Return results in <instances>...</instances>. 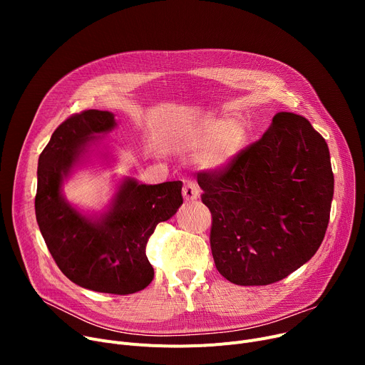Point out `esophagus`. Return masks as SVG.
Masks as SVG:
<instances>
[{
  "label": "esophagus",
  "mask_w": 365,
  "mask_h": 365,
  "mask_svg": "<svg viewBox=\"0 0 365 365\" xmlns=\"http://www.w3.org/2000/svg\"><path fill=\"white\" fill-rule=\"evenodd\" d=\"M200 197V187L194 182H186L183 186V198L186 201H195Z\"/></svg>",
  "instance_id": "34e87169"
}]
</instances>
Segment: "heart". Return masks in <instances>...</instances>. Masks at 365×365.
I'll return each instance as SVG.
<instances>
[{"label":"heart","instance_id":"b5f03b06","mask_svg":"<svg viewBox=\"0 0 365 365\" xmlns=\"http://www.w3.org/2000/svg\"><path fill=\"white\" fill-rule=\"evenodd\" d=\"M175 146L185 152H198V163L208 170H225L244 150L247 133L235 120L204 117L185 125L176 136Z\"/></svg>","mask_w":365,"mask_h":365}]
</instances>
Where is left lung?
<instances>
[{"instance_id":"8db88e82","label":"left lung","mask_w":365,"mask_h":365,"mask_svg":"<svg viewBox=\"0 0 365 365\" xmlns=\"http://www.w3.org/2000/svg\"><path fill=\"white\" fill-rule=\"evenodd\" d=\"M213 217L217 271L238 285L277 282L319 248L334 192L330 152L311 123L277 113L260 140L225 170L198 173Z\"/></svg>"}]
</instances>
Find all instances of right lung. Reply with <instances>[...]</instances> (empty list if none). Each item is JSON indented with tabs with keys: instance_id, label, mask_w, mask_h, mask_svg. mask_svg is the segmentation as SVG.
Here are the masks:
<instances>
[{
	"instance_id": "1",
	"label": "right lung",
	"mask_w": 365,
	"mask_h": 365,
	"mask_svg": "<svg viewBox=\"0 0 365 365\" xmlns=\"http://www.w3.org/2000/svg\"><path fill=\"white\" fill-rule=\"evenodd\" d=\"M117 127L113 113L88 109L63 121L38 160L35 216L59 269L76 285L99 293L131 294L153 279L148 238L183 204L182 182L143 185L124 178L99 215H86L63 195V182ZM108 160L109 153L101 152Z\"/></svg>"
}]
</instances>
